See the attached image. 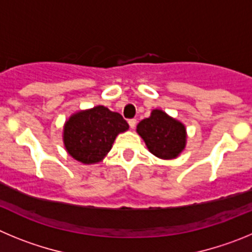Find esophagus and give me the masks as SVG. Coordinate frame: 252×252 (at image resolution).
<instances>
[{
  "label": "esophagus",
  "mask_w": 252,
  "mask_h": 252,
  "mask_svg": "<svg viewBox=\"0 0 252 252\" xmlns=\"http://www.w3.org/2000/svg\"><path fill=\"white\" fill-rule=\"evenodd\" d=\"M128 124L131 129H134L135 126H137V121H135V119H129Z\"/></svg>",
  "instance_id": "obj_1"
}]
</instances>
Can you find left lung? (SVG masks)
<instances>
[{
    "label": "left lung",
    "mask_w": 252,
    "mask_h": 252,
    "mask_svg": "<svg viewBox=\"0 0 252 252\" xmlns=\"http://www.w3.org/2000/svg\"><path fill=\"white\" fill-rule=\"evenodd\" d=\"M137 133L152 154L162 159L178 157L186 147V126L163 110H152L151 117L137 126Z\"/></svg>",
    "instance_id": "8db88e82"
}]
</instances>
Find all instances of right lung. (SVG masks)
<instances>
[{"mask_svg": "<svg viewBox=\"0 0 252 252\" xmlns=\"http://www.w3.org/2000/svg\"><path fill=\"white\" fill-rule=\"evenodd\" d=\"M128 128V123L119 113L98 105L72 114L64 126L63 139L74 159L92 164L103 160L117 135Z\"/></svg>", "mask_w": 252, "mask_h": 252, "instance_id": "add662e5", "label": "right lung"}]
</instances>
